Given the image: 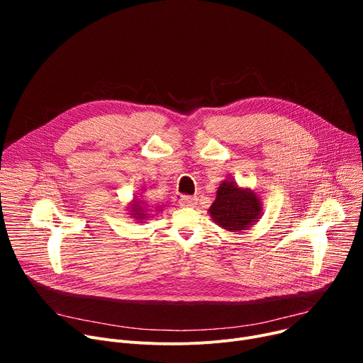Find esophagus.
<instances>
[{"instance_id":"1","label":"esophagus","mask_w":363,"mask_h":363,"mask_svg":"<svg viewBox=\"0 0 363 363\" xmlns=\"http://www.w3.org/2000/svg\"><path fill=\"white\" fill-rule=\"evenodd\" d=\"M199 203V199L196 196H182L179 199L181 207H196Z\"/></svg>"}]
</instances>
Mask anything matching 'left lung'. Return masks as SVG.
<instances>
[{
  "mask_svg": "<svg viewBox=\"0 0 363 363\" xmlns=\"http://www.w3.org/2000/svg\"><path fill=\"white\" fill-rule=\"evenodd\" d=\"M263 204L252 188H244L235 179L222 181L216 200L208 208V215L222 230L230 233L249 231L260 219Z\"/></svg>",
  "mask_w": 363,
  "mask_h": 363,
  "instance_id": "1",
  "label": "left lung"
}]
</instances>
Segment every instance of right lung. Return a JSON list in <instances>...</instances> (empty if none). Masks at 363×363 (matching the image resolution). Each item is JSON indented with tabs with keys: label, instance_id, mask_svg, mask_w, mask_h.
Listing matches in <instances>:
<instances>
[{
	"label": "right lung",
	"instance_id": "obj_1",
	"mask_svg": "<svg viewBox=\"0 0 363 363\" xmlns=\"http://www.w3.org/2000/svg\"><path fill=\"white\" fill-rule=\"evenodd\" d=\"M144 191H145V188H143ZM126 211H128V215L133 219V220H137V222H140V223H145V220L150 218V211L151 208H148V206L145 204V201L140 197V196H133V199H132V201L128 204V207H126ZM155 212L156 213H159V212H162V206H156L155 207Z\"/></svg>",
	"mask_w": 363,
	"mask_h": 363
}]
</instances>
